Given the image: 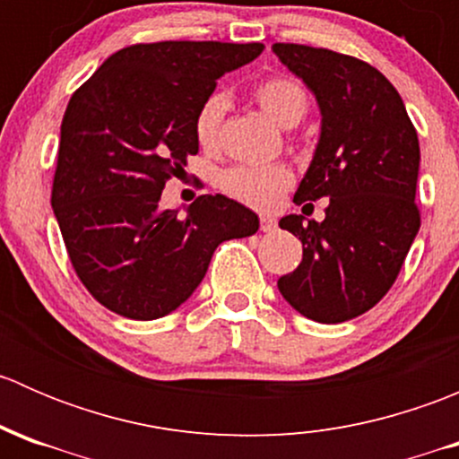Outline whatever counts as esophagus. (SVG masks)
Here are the masks:
<instances>
[{"mask_svg":"<svg viewBox=\"0 0 459 459\" xmlns=\"http://www.w3.org/2000/svg\"><path fill=\"white\" fill-rule=\"evenodd\" d=\"M259 229H262L264 233H273V230L277 229L275 217H271V215H262V217H259Z\"/></svg>","mask_w":459,"mask_h":459,"instance_id":"esophagus-1","label":"esophagus"}]
</instances>
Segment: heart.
Returning <instances> with one entry per match:
<instances>
[{
  "label": "heart",
  "instance_id": "heart-1",
  "mask_svg": "<svg viewBox=\"0 0 459 459\" xmlns=\"http://www.w3.org/2000/svg\"><path fill=\"white\" fill-rule=\"evenodd\" d=\"M255 101L271 115L277 124L290 128L302 122L308 110V95L299 82L290 77H268L259 82L253 91ZM226 97L215 92L200 106L195 115V137L204 151H215L220 146L221 119H224ZM293 184V173L284 164L266 166H233L220 178L221 191L233 200L253 208L275 206L281 193Z\"/></svg>",
  "mask_w": 459,
  "mask_h": 459
}]
</instances>
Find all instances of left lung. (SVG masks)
I'll return each mask as SVG.
<instances>
[{
  "label": "left lung",
  "instance_id": "left-lung-1",
  "mask_svg": "<svg viewBox=\"0 0 459 459\" xmlns=\"http://www.w3.org/2000/svg\"><path fill=\"white\" fill-rule=\"evenodd\" d=\"M316 95L322 128L295 204L328 197L322 221L286 215L302 262L277 280L281 298L322 324L373 308L395 281L420 230V142L391 82L362 59L302 44H273Z\"/></svg>",
  "mask_w": 459,
  "mask_h": 459
}]
</instances>
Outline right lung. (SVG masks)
<instances>
[{"label": "right lung", "mask_w": 459, "mask_h": 459, "mask_svg": "<svg viewBox=\"0 0 459 459\" xmlns=\"http://www.w3.org/2000/svg\"><path fill=\"white\" fill-rule=\"evenodd\" d=\"M264 44L157 41L110 55L62 119L53 204L68 257L108 311L157 319L200 286L226 239L257 233L251 208L202 195L186 217L160 206L164 184L197 155L195 115L224 73Z\"/></svg>", "instance_id": "obj_1"}]
</instances>
